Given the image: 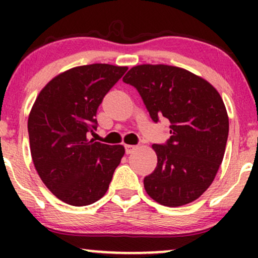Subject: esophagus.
<instances>
[{"instance_id":"34e87169","label":"esophagus","mask_w":258,"mask_h":258,"mask_svg":"<svg viewBox=\"0 0 258 258\" xmlns=\"http://www.w3.org/2000/svg\"><path fill=\"white\" fill-rule=\"evenodd\" d=\"M125 149H126V154H132L136 149H137V146H132V144H126Z\"/></svg>"}]
</instances>
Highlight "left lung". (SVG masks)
Instances as JSON below:
<instances>
[{"mask_svg": "<svg viewBox=\"0 0 258 258\" xmlns=\"http://www.w3.org/2000/svg\"><path fill=\"white\" fill-rule=\"evenodd\" d=\"M123 82L137 88L150 117L170 121L166 144H153L155 170L144 178L147 194L164 206L197 200L214 182L229 132L227 109L206 80L164 64L133 67Z\"/></svg>", "mask_w": 258, "mask_h": 258, "instance_id": "8db88e82", "label": "left lung"}]
</instances>
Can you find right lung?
<instances>
[{
    "label": "right lung",
    "instance_id": "1",
    "mask_svg": "<svg viewBox=\"0 0 258 258\" xmlns=\"http://www.w3.org/2000/svg\"><path fill=\"white\" fill-rule=\"evenodd\" d=\"M127 67L90 64L53 78L38 93L28 120L30 152L38 176L59 200L73 206L98 201L108 190L123 146H109L88 133L97 109Z\"/></svg>",
    "mask_w": 258,
    "mask_h": 258
}]
</instances>
